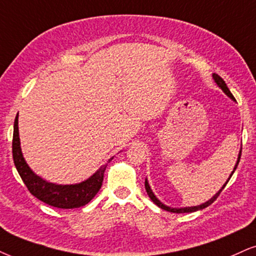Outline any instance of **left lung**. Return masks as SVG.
<instances>
[{"label": "left lung", "instance_id": "obj_1", "mask_svg": "<svg viewBox=\"0 0 256 256\" xmlns=\"http://www.w3.org/2000/svg\"><path fill=\"white\" fill-rule=\"evenodd\" d=\"M214 80H215V82H216V84L218 85V86L220 88V89H222L223 91H224V92L228 94V96L230 97V98L232 100H236L235 98H234V96H232V94L229 91V89H228V86H226V82L222 80V78L220 77L218 74H214ZM240 158H241V150H240V154H238V162H236V165H235V167H234V171H232V173L235 172V170H236V167H238V162H240ZM232 174H230V176H229V179L232 178ZM229 179L228 180H226V182H229ZM226 182L224 185H223V188H220V190L217 192V194L214 196L212 198H211L210 200H208L206 203H204V204H200V205H198V206H190V208H180V209H176V208H170V206H166V205H164L162 202H160L159 200H158V198L156 197V196H154V194L152 192V190H150V185H148V182L147 180H144V188H146V191H147V194L150 196V200H152V202L154 204H156L158 206L159 208H162V209H164V210H166V211H170V212H176V214H182V212H194V211H197V210H202V209H204V208H206V206H209V205H211L214 203V202H215L216 200H217V197H218L220 196V192H222V190L223 188H226Z\"/></svg>", "mask_w": 256, "mask_h": 256}]
</instances>
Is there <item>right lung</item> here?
Instances as JSON below:
<instances>
[{
    "mask_svg": "<svg viewBox=\"0 0 256 256\" xmlns=\"http://www.w3.org/2000/svg\"><path fill=\"white\" fill-rule=\"evenodd\" d=\"M18 121L16 115L14 121V133H12V159L28 191L44 203L59 209H74L89 203L102 186L104 171L108 164L100 166L98 171L80 184L56 185L44 180L32 171L22 156Z\"/></svg>",
    "mask_w": 256,
    "mask_h": 256,
    "instance_id": "1",
    "label": "right lung"
}]
</instances>
